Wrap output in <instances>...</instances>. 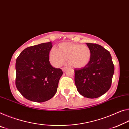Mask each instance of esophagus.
<instances>
[{
	"instance_id": "obj_1",
	"label": "esophagus",
	"mask_w": 129,
	"mask_h": 129,
	"mask_svg": "<svg viewBox=\"0 0 129 129\" xmlns=\"http://www.w3.org/2000/svg\"><path fill=\"white\" fill-rule=\"evenodd\" d=\"M67 68H68L67 67H63V68H62V70L63 72H65V71L67 69Z\"/></svg>"
}]
</instances>
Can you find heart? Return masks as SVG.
Here are the masks:
<instances>
[{"label":"heart","mask_w":129,"mask_h":129,"mask_svg":"<svg viewBox=\"0 0 129 129\" xmlns=\"http://www.w3.org/2000/svg\"><path fill=\"white\" fill-rule=\"evenodd\" d=\"M91 57V50L87 45L71 42L61 44L58 49L53 48L49 53L50 62L56 67L64 64L68 59L71 66L82 68L88 64Z\"/></svg>","instance_id":"heart-1"}]
</instances>
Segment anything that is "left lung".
<instances>
[{"label":"left lung","instance_id":"8db88e82","mask_svg":"<svg viewBox=\"0 0 129 129\" xmlns=\"http://www.w3.org/2000/svg\"><path fill=\"white\" fill-rule=\"evenodd\" d=\"M91 57L87 65L75 69V82L80 94L97 98L109 91L114 73V65L109 51L100 45L86 43Z\"/></svg>","mask_w":129,"mask_h":129}]
</instances>
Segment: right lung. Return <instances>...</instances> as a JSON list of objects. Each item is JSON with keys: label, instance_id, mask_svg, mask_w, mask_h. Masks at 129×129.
<instances>
[{"label": "right lung", "instance_id": "1", "mask_svg": "<svg viewBox=\"0 0 129 129\" xmlns=\"http://www.w3.org/2000/svg\"><path fill=\"white\" fill-rule=\"evenodd\" d=\"M52 42L28 47L16 60L15 84L26 99L33 102H46L56 94L63 72L50 64L49 55Z\"/></svg>", "mask_w": 129, "mask_h": 129}]
</instances>
